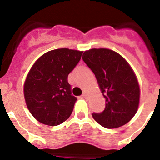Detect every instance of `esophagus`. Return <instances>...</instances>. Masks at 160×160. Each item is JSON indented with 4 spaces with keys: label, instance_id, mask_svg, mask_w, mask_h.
I'll return each instance as SVG.
<instances>
[{
    "label": "esophagus",
    "instance_id": "esophagus-1",
    "mask_svg": "<svg viewBox=\"0 0 160 160\" xmlns=\"http://www.w3.org/2000/svg\"><path fill=\"white\" fill-rule=\"evenodd\" d=\"M82 97H84V98H87V97H88V95H87V93H86V92H83V94H82Z\"/></svg>",
    "mask_w": 160,
    "mask_h": 160
}]
</instances>
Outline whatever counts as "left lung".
Returning a JSON list of instances; mask_svg holds the SVG:
<instances>
[{"label":"left lung","instance_id":"1","mask_svg":"<svg viewBox=\"0 0 160 160\" xmlns=\"http://www.w3.org/2000/svg\"><path fill=\"white\" fill-rule=\"evenodd\" d=\"M82 59L95 74L105 99L101 113L93 118L105 128H118L130 122L138 110L140 90L135 74L126 59L112 50L84 51Z\"/></svg>","mask_w":160,"mask_h":160}]
</instances>
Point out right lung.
<instances>
[{
	"instance_id": "add662e5",
	"label": "right lung",
	"mask_w": 160,
	"mask_h": 160,
	"mask_svg": "<svg viewBox=\"0 0 160 160\" xmlns=\"http://www.w3.org/2000/svg\"><path fill=\"white\" fill-rule=\"evenodd\" d=\"M82 53L68 48L53 50L33 65L25 81L24 96L36 120L55 126L72 114L77 98L72 95L68 76L80 62Z\"/></svg>"
}]
</instances>
